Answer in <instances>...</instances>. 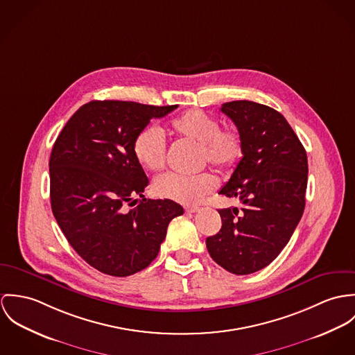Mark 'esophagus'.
<instances>
[{"label": "esophagus", "mask_w": 355, "mask_h": 355, "mask_svg": "<svg viewBox=\"0 0 355 355\" xmlns=\"http://www.w3.org/2000/svg\"><path fill=\"white\" fill-rule=\"evenodd\" d=\"M187 209V212H191V214H195V212H197L200 208L198 207H196V205H191V207H187L185 208Z\"/></svg>", "instance_id": "obj_1"}]
</instances>
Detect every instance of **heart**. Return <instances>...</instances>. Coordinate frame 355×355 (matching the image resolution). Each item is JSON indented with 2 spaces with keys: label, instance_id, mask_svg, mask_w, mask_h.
<instances>
[{
  "label": "heart",
  "instance_id": "obj_1",
  "mask_svg": "<svg viewBox=\"0 0 355 355\" xmlns=\"http://www.w3.org/2000/svg\"><path fill=\"white\" fill-rule=\"evenodd\" d=\"M168 129L173 135L198 144L201 163H208L219 171L233 168L243 154L242 139L233 128H220L219 121L200 110H189L171 119ZM133 155L148 171H158L166 163V141L155 126H147L133 141ZM216 188L212 174L204 171L196 175L167 173L154 182L155 195L181 204H196Z\"/></svg>",
  "mask_w": 355,
  "mask_h": 355
}]
</instances>
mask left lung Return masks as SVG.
Returning <instances> with one entry per match:
<instances>
[{"label":"left lung","instance_id":"left-lung-1","mask_svg":"<svg viewBox=\"0 0 355 355\" xmlns=\"http://www.w3.org/2000/svg\"><path fill=\"white\" fill-rule=\"evenodd\" d=\"M220 110L236 123L243 157L219 195L236 197L242 207L219 209L222 229L205 243L215 263L248 275L271 264L300 223L308 158L293 128L272 107L234 101Z\"/></svg>","mask_w":355,"mask_h":355}]
</instances>
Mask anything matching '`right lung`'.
<instances>
[{"instance_id":"add662e5","label":"right lung","mask_w":355,"mask_h":355,"mask_svg":"<svg viewBox=\"0 0 355 355\" xmlns=\"http://www.w3.org/2000/svg\"><path fill=\"white\" fill-rule=\"evenodd\" d=\"M177 107L92 101L71 117L53 146V215L80 257L106 275L147 268L171 219L184 214L173 200L144 198L148 178L133 155L135 137L150 119Z\"/></svg>"}]
</instances>
